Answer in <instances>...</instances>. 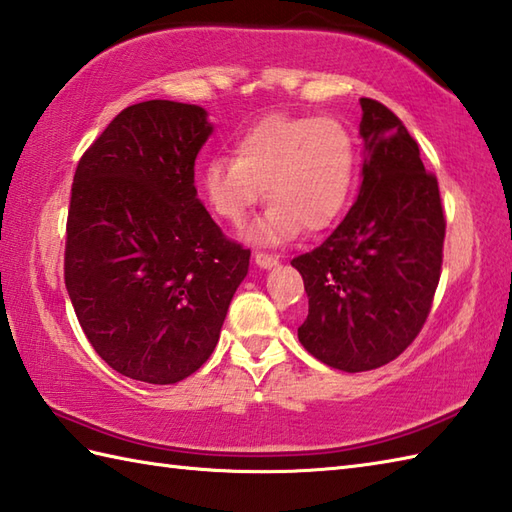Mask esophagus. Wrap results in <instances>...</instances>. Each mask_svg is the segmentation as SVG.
<instances>
[{
  "instance_id": "1",
  "label": "esophagus",
  "mask_w": 512,
  "mask_h": 512,
  "mask_svg": "<svg viewBox=\"0 0 512 512\" xmlns=\"http://www.w3.org/2000/svg\"><path fill=\"white\" fill-rule=\"evenodd\" d=\"M255 264H257L259 268L270 270V268L277 266V257L266 255V253H255Z\"/></svg>"
}]
</instances>
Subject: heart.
I'll return each instance as SVG.
<instances>
[{
    "mask_svg": "<svg viewBox=\"0 0 512 512\" xmlns=\"http://www.w3.org/2000/svg\"><path fill=\"white\" fill-rule=\"evenodd\" d=\"M356 169L354 138L334 118L266 116L237 138L233 158H213L202 169L211 211L239 226L264 191L270 206L250 237L279 244L299 233H319L345 209Z\"/></svg>",
    "mask_w": 512,
    "mask_h": 512,
    "instance_id": "heart-1",
    "label": "heart"
}]
</instances>
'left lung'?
Returning <instances> with one entry per match:
<instances>
[{
	"label": "left lung",
	"mask_w": 512,
	"mask_h": 512,
	"mask_svg": "<svg viewBox=\"0 0 512 512\" xmlns=\"http://www.w3.org/2000/svg\"><path fill=\"white\" fill-rule=\"evenodd\" d=\"M363 182L321 246L292 259L308 292L299 341L341 372L387 365L416 339L442 266L444 211L418 143L383 103L361 99Z\"/></svg>",
	"instance_id": "obj_1"
}]
</instances>
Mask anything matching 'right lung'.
<instances>
[{"mask_svg":"<svg viewBox=\"0 0 512 512\" xmlns=\"http://www.w3.org/2000/svg\"><path fill=\"white\" fill-rule=\"evenodd\" d=\"M200 105L145 101L105 127L74 173L65 288L88 341L127 378L173 385L220 339L250 250L195 191L213 125Z\"/></svg>","mask_w":512,"mask_h":512,"instance_id":"add662e5","label":"right lung"}]
</instances>
